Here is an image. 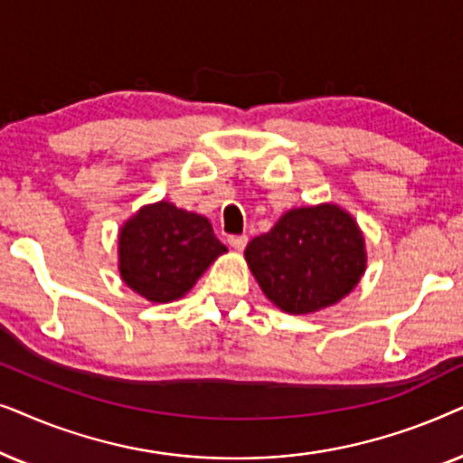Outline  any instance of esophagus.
<instances>
[{
    "instance_id": "1",
    "label": "esophagus",
    "mask_w": 463,
    "mask_h": 463,
    "mask_svg": "<svg viewBox=\"0 0 463 463\" xmlns=\"http://www.w3.org/2000/svg\"><path fill=\"white\" fill-rule=\"evenodd\" d=\"M228 243H231V248L241 251L245 245H248V235H231L228 237Z\"/></svg>"
}]
</instances>
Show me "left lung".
I'll use <instances>...</instances> for the list:
<instances>
[{
	"label": "left lung",
	"mask_w": 463,
	"mask_h": 463,
	"mask_svg": "<svg viewBox=\"0 0 463 463\" xmlns=\"http://www.w3.org/2000/svg\"><path fill=\"white\" fill-rule=\"evenodd\" d=\"M262 292L288 313H313L338 303L366 267L364 239L336 205L292 209L245 248Z\"/></svg>",
	"instance_id": "1"
}]
</instances>
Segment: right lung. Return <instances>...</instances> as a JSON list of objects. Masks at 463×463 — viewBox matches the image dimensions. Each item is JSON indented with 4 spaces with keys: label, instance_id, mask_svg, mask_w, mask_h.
Returning <instances> with one entry per match:
<instances>
[{
    "label": "right lung",
    "instance_id": "add662e5",
    "mask_svg": "<svg viewBox=\"0 0 463 463\" xmlns=\"http://www.w3.org/2000/svg\"><path fill=\"white\" fill-rule=\"evenodd\" d=\"M224 251L207 218L160 201L122 226L120 275L144 298L169 303L186 294Z\"/></svg>",
    "mask_w": 463,
    "mask_h": 463
}]
</instances>
